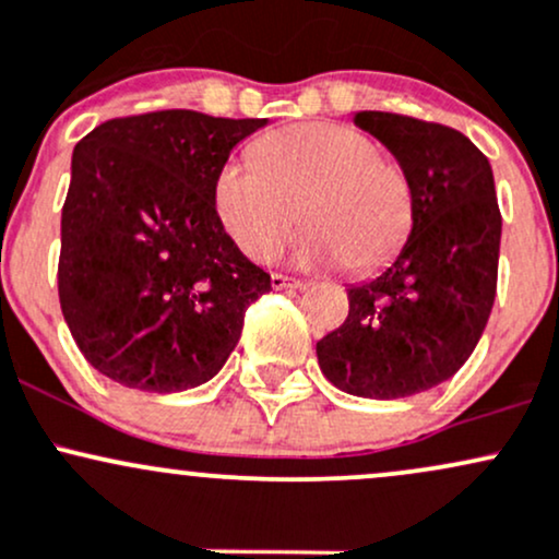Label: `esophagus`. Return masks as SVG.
Returning a JSON list of instances; mask_svg holds the SVG:
<instances>
[{"instance_id": "obj_1", "label": "esophagus", "mask_w": 559, "mask_h": 559, "mask_svg": "<svg viewBox=\"0 0 559 559\" xmlns=\"http://www.w3.org/2000/svg\"><path fill=\"white\" fill-rule=\"evenodd\" d=\"M272 287L274 290H300V287H306L304 280H293V277H285V274H272Z\"/></svg>"}]
</instances>
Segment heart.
<instances>
[{
	"label": "heart",
	"mask_w": 559,
	"mask_h": 559,
	"mask_svg": "<svg viewBox=\"0 0 559 559\" xmlns=\"http://www.w3.org/2000/svg\"><path fill=\"white\" fill-rule=\"evenodd\" d=\"M255 166L229 160L213 181V205L237 248L272 261L311 224L298 255L367 274L404 248L415 224V190L396 160L346 123H298L261 136Z\"/></svg>",
	"instance_id": "1"
}]
</instances>
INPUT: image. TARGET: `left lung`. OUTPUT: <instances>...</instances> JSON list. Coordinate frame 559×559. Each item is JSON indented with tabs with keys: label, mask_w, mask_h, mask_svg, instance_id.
Returning <instances> with one entry per match:
<instances>
[{
	"label": "left lung",
	"mask_w": 559,
	"mask_h": 559,
	"mask_svg": "<svg viewBox=\"0 0 559 559\" xmlns=\"http://www.w3.org/2000/svg\"><path fill=\"white\" fill-rule=\"evenodd\" d=\"M354 123L409 174L415 224L391 266L348 287L346 322L317 343V359L350 396H415L469 359L491 313L501 240L491 163L441 123L380 110Z\"/></svg>",
	"instance_id": "obj_1"
}]
</instances>
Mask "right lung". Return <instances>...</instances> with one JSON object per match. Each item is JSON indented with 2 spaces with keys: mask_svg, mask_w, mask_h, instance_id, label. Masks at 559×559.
<instances>
[{
  "mask_svg": "<svg viewBox=\"0 0 559 559\" xmlns=\"http://www.w3.org/2000/svg\"><path fill=\"white\" fill-rule=\"evenodd\" d=\"M266 123L155 110L99 123L76 144L58 293L73 341L105 378L177 393L229 359L272 277L224 231L213 181Z\"/></svg>",
  "mask_w": 559,
  "mask_h": 559,
  "instance_id": "obj_1",
  "label": "right lung"
}]
</instances>
